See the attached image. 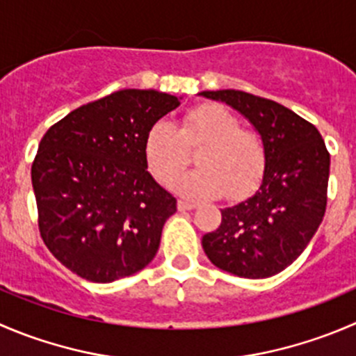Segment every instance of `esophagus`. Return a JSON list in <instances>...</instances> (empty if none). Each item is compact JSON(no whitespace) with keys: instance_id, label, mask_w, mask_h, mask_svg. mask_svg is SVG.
Returning a JSON list of instances; mask_svg holds the SVG:
<instances>
[{"instance_id":"1","label":"esophagus","mask_w":356,"mask_h":356,"mask_svg":"<svg viewBox=\"0 0 356 356\" xmlns=\"http://www.w3.org/2000/svg\"><path fill=\"white\" fill-rule=\"evenodd\" d=\"M195 207H196V203L189 202V200H179L177 202L179 210H191V209H195Z\"/></svg>"}]
</instances>
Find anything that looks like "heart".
I'll return each mask as SVG.
<instances>
[{"mask_svg":"<svg viewBox=\"0 0 356 356\" xmlns=\"http://www.w3.org/2000/svg\"><path fill=\"white\" fill-rule=\"evenodd\" d=\"M196 149L198 170L174 182L175 189L193 198L224 191L229 198H241L257 188L268 163L262 137L241 129L233 113L210 102L189 109L179 127L156 122L144 140L147 167L165 184L186 170L189 153Z\"/></svg>","mask_w":356,"mask_h":356,"instance_id":"1","label":"heart"}]
</instances>
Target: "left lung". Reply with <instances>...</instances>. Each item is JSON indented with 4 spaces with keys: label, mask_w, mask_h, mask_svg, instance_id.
Instances as JSON below:
<instances>
[{
    "label": "left lung",
    "mask_w": 356,
    "mask_h": 356,
    "mask_svg": "<svg viewBox=\"0 0 356 356\" xmlns=\"http://www.w3.org/2000/svg\"><path fill=\"white\" fill-rule=\"evenodd\" d=\"M202 95L240 111L268 153L261 188L220 210V226L203 234V250L212 264L236 277H273L302 254L322 222L330 154L316 127L278 102L241 90Z\"/></svg>",
    "instance_id": "1"
}]
</instances>
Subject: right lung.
Instances as JSON below:
<instances>
[{
    "instance_id": "right-lung-1",
    "label": "right lung",
    "mask_w": 356,
    "mask_h": 356,
    "mask_svg": "<svg viewBox=\"0 0 356 356\" xmlns=\"http://www.w3.org/2000/svg\"><path fill=\"white\" fill-rule=\"evenodd\" d=\"M179 104L127 88L74 109L41 139L31 167L40 234L78 277L109 284L156 255L177 200L147 172L144 140Z\"/></svg>"
}]
</instances>
